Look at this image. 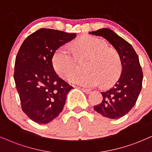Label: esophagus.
<instances>
[{"label":"esophagus","instance_id":"esophagus-1","mask_svg":"<svg viewBox=\"0 0 152 152\" xmlns=\"http://www.w3.org/2000/svg\"><path fill=\"white\" fill-rule=\"evenodd\" d=\"M81 90L83 93H85L86 94H89L91 92V90H88V89H85V88H81Z\"/></svg>","mask_w":152,"mask_h":152}]
</instances>
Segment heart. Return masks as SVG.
Listing matches in <instances>:
<instances>
[{
  "label": "heart",
  "instance_id": "b5f03b06",
  "mask_svg": "<svg viewBox=\"0 0 152 152\" xmlns=\"http://www.w3.org/2000/svg\"><path fill=\"white\" fill-rule=\"evenodd\" d=\"M73 53L80 59H89L84 74L72 78L73 83L93 88L102 83L109 86L116 81L121 70V59L116 50L109 48L106 42L96 37H85L75 42ZM53 63L61 77L69 80L76 71V60L66 46L59 48L54 53Z\"/></svg>",
  "mask_w": 152,
  "mask_h": 152
}]
</instances>
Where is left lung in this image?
<instances>
[{
  "instance_id": "8db88e82",
  "label": "left lung",
  "mask_w": 152,
  "mask_h": 152,
  "mask_svg": "<svg viewBox=\"0 0 152 152\" xmlns=\"http://www.w3.org/2000/svg\"><path fill=\"white\" fill-rule=\"evenodd\" d=\"M89 34L108 41L118 52L122 66L118 80L110 89L102 92V102L94 107V109L107 118H121L135 106L141 91L143 74L139 57L129 43L108 28Z\"/></svg>"
}]
</instances>
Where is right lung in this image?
I'll return each instance as SVG.
<instances>
[{"mask_svg":"<svg viewBox=\"0 0 152 152\" xmlns=\"http://www.w3.org/2000/svg\"><path fill=\"white\" fill-rule=\"evenodd\" d=\"M76 36V34L41 28L28 36L19 50L14 79L23 111L37 124L51 122L64 108L72 87L56 74L52 59L59 47Z\"/></svg>","mask_w":152,"mask_h":152,"instance_id":"add662e5","label":"right lung"}]
</instances>
